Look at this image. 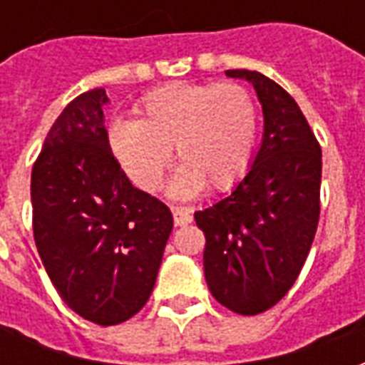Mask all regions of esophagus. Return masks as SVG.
<instances>
[{
	"label": "esophagus",
	"instance_id": "34e87169",
	"mask_svg": "<svg viewBox=\"0 0 365 365\" xmlns=\"http://www.w3.org/2000/svg\"><path fill=\"white\" fill-rule=\"evenodd\" d=\"M193 221V217L187 209H183V207H175L174 209V225L175 227H185V225H190Z\"/></svg>",
	"mask_w": 365,
	"mask_h": 365
}]
</instances>
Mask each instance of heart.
<instances>
[{
    "label": "heart",
    "instance_id": "obj_1",
    "mask_svg": "<svg viewBox=\"0 0 365 365\" xmlns=\"http://www.w3.org/2000/svg\"><path fill=\"white\" fill-rule=\"evenodd\" d=\"M138 119H115L109 148L136 187L158 191L175 152L170 191L190 199L203 191L235 187L252 164L258 105L238 83H172L138 105Z\"/></svg>",
    "mask_w": 365,
    "mask_h": 365
}]
</instances>
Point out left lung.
I'll return each mask as SVG.
<instances>
[{
  "label": "left lung",
  "mask_w": 365,
  "mask_h": 365,
  "mask_svg": "<svg viewBox=\"0 0 365 365\" xmlns=\"http://www.w3.org/2000/svg\"><path fill=\"white\" fill-rule=\"evenodd\" d=\"M252 83L264 135L250 170L230 193L195 213L205 232L209 291L238 314L268 311L291 289L321 213V146L295 99L260 72L227 70Z\"/></svg>",
  "instance_id": "left-lung-1"
}]
</instances>
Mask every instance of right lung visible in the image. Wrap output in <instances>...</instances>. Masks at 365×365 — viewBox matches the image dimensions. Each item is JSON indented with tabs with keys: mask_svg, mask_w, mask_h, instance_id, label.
<instances>
[{
	"mask_svg": "<svg viewBox=\"0 0 365 365\" xmlns=\"http://www.w3.org/2000/svg\"><path fill=\"white\" fill-rule=\"evenodd\" d=\"M103 88L54 120L31 174L38 256L62 301L86 321H128L150 297L174 227L162 201L136 190L111 154Z\"/></svg>",
	"mask_w": 365,
	"mask_h": 365,
	"instance_id": "obj_1",
	"label": "right lung"
}]
</instances>
